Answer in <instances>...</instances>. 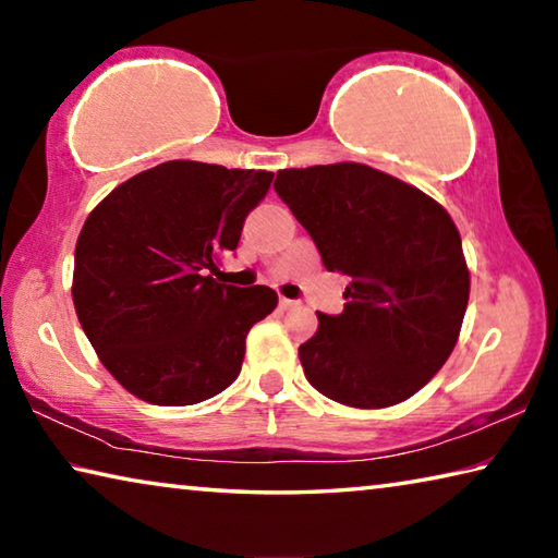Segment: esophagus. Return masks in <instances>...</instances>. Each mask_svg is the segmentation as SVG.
I'll return each instance as SVG.
<instances>
[{
  "label": "esophagus",
  "mask_w": 558,
  "mask_h": 558,
  "mask_svg": "<svg viewBox=\"0 0 558 558\" xmlns=\"http://www.w3.org/2000/svg\"><path fill=\"white\" fill-rule=\"evenodd\" d=\"M298 305V300H290V298H280V307L282 310H292Z\"/></svg>",
  "instance_id": "34e87169"
}]
</instances>
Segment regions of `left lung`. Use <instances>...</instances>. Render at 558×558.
Wrapping results in <instances>:
<instances>
[{
    "mask_svg": "<svg viewBox=\"0 0 558 558\" xmlns=\"http://www.w3.org/2000/svg\"><path fill=\"white\" fill-rule=\"evenodd\" d=\"M276 192L313 235L327 270L349 276L342 315L319 313L300 344L307 381L352 409H386L423 389L458 342L470 270L450 214L379 169H280Z\"/></svg>",
    "mask_w": 558,
    "mask_h": 558,
    "instance_id": "1",
    "label": "left lung"
}]
</instances>
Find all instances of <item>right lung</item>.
I'll return each mask as SVG.
<instances>
[{"instance_id": "right-lung-1", "label": "right lung", "mask_w": 558, "mask_h": 558, "mask_svg": "<svg viewBox=\"0 0 558 558\" xmlns=\"http://www.w3.org/2000/svg\"><path fill=\"white\" fill-rule=\"evenodd\" d=\"M272 172L172 159L112 189L75 243L73 305L102 366L155 405H192L235 381L266 286L214 278Z\"/></svg>"}]
</instances>
